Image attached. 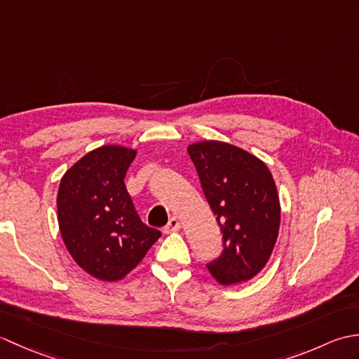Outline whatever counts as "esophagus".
Masks as SVG:
<instances>
[{"instance_id": "esophagus-1", "label": "esophagus", "mask_w": 359, "mask_h": 359, "mask_svg": "<svg viewBox=\"0 0 359 359\" xmlns=\"http://www.w3.org/2000/svg\"><path fill=\"white\" fill-rule=\"evenodd\" d=\"M179 228H180L179 219H177V217H171L170 222H168L166 226L163 228V231H165V233H172V231H177Z\"/></svg>"}]
</instances>
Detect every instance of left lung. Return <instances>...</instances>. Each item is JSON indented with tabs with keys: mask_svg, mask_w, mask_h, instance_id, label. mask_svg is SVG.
Here are the masks:
<instances>
[{
	"mask_svg": "<svg viewBox=\"0 0 359 359\" xmlns=\"http://www.w3.org/2000/svg\"><path fill=\"white\" fill-rule=\"evenodd\" d=\"M203 194L222 231L224 250L207 266L219 284L250 280L269 262L280 224L276 184L261 158L234 144L188 147Z\"/></svg>",
	"mask_w": 359,
	"mask_h": 359,
	"instance_id": "left-lung-1",
	"label": "left lung"
}]
</instances>
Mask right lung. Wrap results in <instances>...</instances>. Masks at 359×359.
Returning <instances> with one entry per match:
<instances>
[{"label": "right lung", "instance_id": "right-lung-1", "mask_svg": "<svg viewBox=\"0 0 359 359\" xmlns=\"http://www.w3.org/2000/svg\"><path fill=\"white\" fill-rule=\"evenodd\" d=\"M137 151L104 144L62 177L57 196L65 245L83 270L100 280L123 279L162 236L144 225L125 187Z\"/></svg>", "mask_w": 359, "mask_h": 359}]
</instances>
